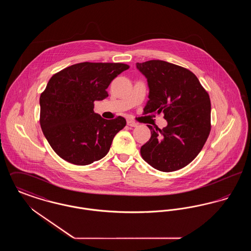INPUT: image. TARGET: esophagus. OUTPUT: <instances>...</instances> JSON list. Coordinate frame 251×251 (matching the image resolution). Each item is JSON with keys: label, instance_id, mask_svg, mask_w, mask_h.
<instances>
[{"label": "esophagus", "instance_id": "1", "mask_svg": "<svg viewBox=\"0 0 251 251\" xmlns=\"http://www.w3.org/2000/svg\"><path fill=\"white\" fill-rule=\"evenodd\" d=\"M127 124L130 126V127H137V123L132 121V120H128L127 121Z\"/></svg>", "mask_w": 251, "mask_h": 251}]
</instances>
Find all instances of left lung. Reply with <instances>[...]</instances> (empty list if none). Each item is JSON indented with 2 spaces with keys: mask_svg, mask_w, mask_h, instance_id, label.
Listing matches in <instances>:
<instances>
[{
  "mask_svg": "<svg viewBox=\"0 0 251 251\" xmlns=\"http://www.w3.org/2000/svg\"><path fill=\"white\" fill-rule=\"evenodd\" d=\"M148 81L145 114L165 115L162 130L148 125L151 136L141 147L144 160L157 170L186 167L202 150L211 131V101L193 72L162 60L136 63Z\"/></svg>",
  "mask_w": 251,
  "mask_h": 251,
  "instance_id": "obj_1",
  "label": "left lung"
}]
</instances>
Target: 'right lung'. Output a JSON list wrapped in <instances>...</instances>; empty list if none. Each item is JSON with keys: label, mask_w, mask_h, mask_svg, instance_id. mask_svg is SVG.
<instances>
[{"label": "right lung", "mask_w": 251, "mask_h": 251, "mask_svg": "<svg viewBox=\"0 0 251 251\" xmlns=\"http://www.w3.org/2000/svg\"><path fill=\"white\" fill-rule=\"evenodd\" d=\"M129 66L121 63L72 65L54 74L40 96V126L52 150L65 161L86 166L106 155L122 117L104 120L94 102L107 98L110 83Z\"/></svg>", "instance_id": "right-lung-1"}]
</instances>
